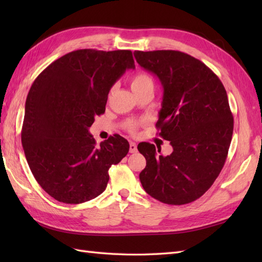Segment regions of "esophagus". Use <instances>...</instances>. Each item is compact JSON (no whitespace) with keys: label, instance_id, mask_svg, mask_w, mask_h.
Returning a JSON list of instances; mask_svg holds the SVG:
<instances>
[{"label":"esophagus","instance_id":"esophagus-1","mask_svg":"<svg viewBox=\"0 0 262 262\" xmlns=\"http://www.w3.org/2000/svg\"><path fill=\"white\" fill-rule=\"evenodd\" d=\"M129 152L130 153H136L137 152V145H136L135 142L129 143Z\"/></svg>","mask_w":262,"mask_h":262}]
</instances>
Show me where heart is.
Returning a JSON list of instances; mask_svg holds the SVG:
<instances>
[{"label":"heart","instance_id":"heart-1","mask_svg":"<svg viewBox=\"0 0 262 262\" xmlns=\"http://www.w3.org/2000/svg\"><path fill=\"white\" fill-rule=\"evenodd\" d=\"M147 85H153V80L152 77L149 76L147 73H144V72H141V73H137L134 76L132 77V81H130V86H132V90L136 92L138 90H141V89L145 88ZM138 125V122L135 120H129L127 122V128L128 130L130 132H135L136 127Z\"/></svg>","mask_w":262,"mask_h":262}]
</instances>
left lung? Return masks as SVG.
<instances>
[{"label": "left lung", "instance_id": "left-lung-1", "mask_svg": "<svg viewBox=\"0 0 262 262\" xmlns=\"http://www.w3.org/2000/svg\"><path fill=\"white\" fill-rule=\"evenodd\" d=\"M134 56L163 88L157 127L173 148L163 157L153 144H138L146 159L141 183L164 204H189L211 187L227 158L233 116L226 90L213 71L188 54L135 51Z\"/></svg>", "mask_w": 262, "mask_h": 262}]
</instances>
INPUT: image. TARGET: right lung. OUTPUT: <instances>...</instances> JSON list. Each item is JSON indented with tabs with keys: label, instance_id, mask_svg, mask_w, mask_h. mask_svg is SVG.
Returning <instances> with one entry per match:
<instances>
[{
	"label": "right lung",
	"instance_id": "1",
	"mask_svg": "<svg viewBox=\"0 0 262 262\" xmlns=\"http://www.w3.org/2000/svg\"><path fill=\"white\" fill-rule=\"evenodd\" d=\"M135 69L130 51L79 49L43 70L28 93L21 142L33 177L49 196L65 204L98 197L109 168L129 151L118 134L97 146L89 133L104 113L111 86Z\"/></svg>",
	"mask_w": 262,
	"mask_h": 262
}]
</instances>
